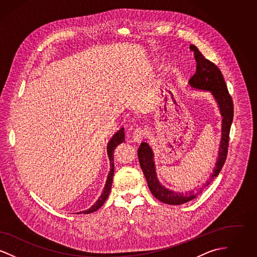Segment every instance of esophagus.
<instances>
[{"mask_svg": "<svg viewBox=\"0 0 257 257\" xmlns=\"http://www.w3.org/2000/svg\"><path fill=\"white\" fill-rule=\"evenodd\" d=\"M145 131L142 129V128H138L134 131V133L132 135V139H131V142L132 143H137V144H140L144 137H145Z\"/></svg>", "mask_w": 257, "mask_h": 257, "instance_id": "obj_1", "label": "esophagus"}]
</instances>
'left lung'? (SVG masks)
Segmentation results:
<instances>
[{"label": "left lung", "instance_id": "1", "mask_svg": "<svg viewBox=\"0 0 257 257\" xmlns=\"http://www.w3.org/2000/svg\"><path fill=\"white\" fill-rule=\"evenodd\" d=\"M190 49L194 51L196 62V71L189 81V86L195 90L208 91L214 101L221 116V137L218 151V158L205 184L199 189L190 190L184 192H175L166 188L161 183L157 176L156 166L154 162V153L147 142H143L138 149L139 161L143 172L146 176L148 188L152 195L163 203L170 205H180L190 200H193L202 193L203 189L207 187L220 173L221 168L226 159L227 147L229 141V132L233 120V102L227 87L225 85L223 76L220 69L199 52L195 45H191Z\"/></svg>", "mask_w": 257, "mask_h": 257}]
</instances>
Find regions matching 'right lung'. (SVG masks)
Wrapping results in <instances>:
<instances>
[{"label": "right lung", "mask_w": 257, "mask_h": 257, "mask_svg": "<svg viewBox=\"0 0 257 257\" xmlns=\"http://www.w3.org/2000/svg\"><path fill=\"white\" fill-rule=\"evenodd\" d=\"M125 142V137H124V128H120L115 134L110 138L108 145H107V154L109 156L110 160V169L107 177V181L105 184V187L103 189V192L101 194V196H99L96 202L87 210L85 211H81L78 212L77 214H90L93 213L95 211H97L99 208L101 207L104 202L107 200L108 196L110 195V188H111V184H112V177H113V173H114V166H113V153H114V149L117 146H119L120 144H122Z\"/></svg>", "instance_id": "1"}]
</instances>
